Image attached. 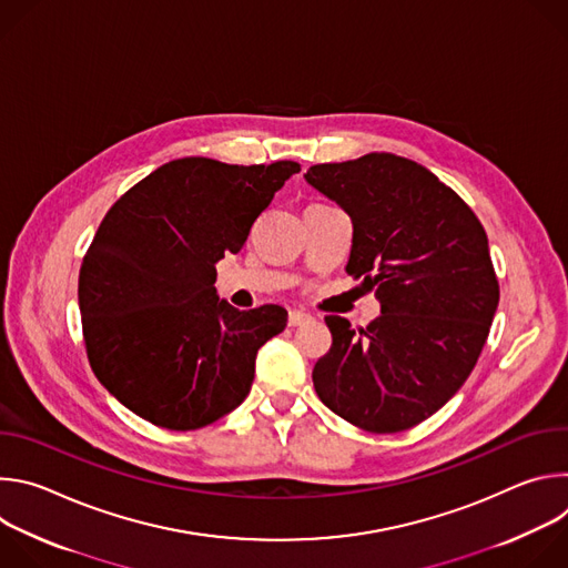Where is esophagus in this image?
<instances>
[{"instance_id":"esophagus-1","label":"esophagus","mask_w":568,"mask_h":568,"mask_svg":"<svg viewBox=\"0 0 568 568\" xmlns=\"http://www.w3.org/2000/svg\"><path fill=\"white\" fill-rule=\"evenodd\" d=\"M312 316L307 314V312H303V310H292L290 312V318H287V323L292 328H296V326H303V323H307Z\"/></svg>"}]
</instances>
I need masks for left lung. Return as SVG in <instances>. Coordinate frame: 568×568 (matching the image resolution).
<instances>
[{
	"label": "left lung",
	"mask_w": 568,
	"mask_h": 568,
	"mask_svg": "<svg viewBox=\"0 0 568 568\" xmlns=\"http://www.w3.org/2000/svg\"><path fill=\"white\" fill-rule=\"evenodd\" d=\"M305 182L351 215L346 272L382 312L359 331L326 316L316 395L364 432L412 429L454 397L488 339L499 305L488 235L432 171L390 152L310 166Z\"/></svg>",
	"instance_id": "1"
}]
</instances>
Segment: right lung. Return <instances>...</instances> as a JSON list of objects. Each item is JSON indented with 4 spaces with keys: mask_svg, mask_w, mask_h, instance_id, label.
I'll list each match as a JSON object with an SVG mask.
<instances>
[{
    "mask_svg": "<svg viewBox=\"0 0 568 568\" xmlns=\"http://www.w3.org/2000/svg\"><path fill=\"white\" fill-rule=\"evenodd\" d=\"M298 171L296 161L184 156L108 211L80 267L78 305L92 371L125 409L191 432L247 397L258 348L285 331L287 310H235L213 287L215 265L242 250Z\"/></svg>",
    "mask_w": 568,
    "mask_h": 568,
    "instance_id": "obj_1",
    "label": "right lung"
}]
</instances>
